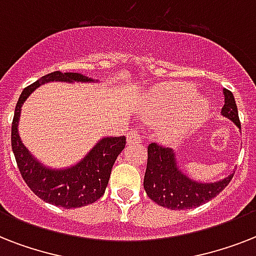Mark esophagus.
Segmentation results:
<instances>
[{"instance_id": "esophagus-1", "label": "esophagus", "mask_w": 256, "mask_h": 256, "mask_svg": "<svg viewBox=\"0 0 256 256\" xmlns=\"http://www.w3.org/2000/svg\"><path fill=\"white\" fill-rule=\"evenodd\" d=\"M128 144H140V136L138 134V132L136 130H132V132H128Z\"/></svg>"}]
</instances>
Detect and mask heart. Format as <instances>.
I'll return each instance as SVG.
<instances>
[{
  "mask_svg": "<svg viewBox=\"0 0 256 256\" xmlns=\"http://www.w3.org/2000/svg\"><path fill=\"white\" fill-rule=\"evenodd\" d=\"M146 116H175L164 132L170 138L195 130L210 114V102L196 96L194 86L162 84L146 94Z\"/></svg>",
  "mask_w": 256,
  "mask_h": 256,
  "instance_id": "obj_1",
  "label": "heart"
}]
</instances>
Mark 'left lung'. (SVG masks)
Listing matches in <instances>:
<instances>
[{"label": "left lung", "mask_w": 256, "mask_h": 256, "mask_svg": "<svg viewBox=\"0 0 256 256\" xmlns=\"http://www.w3.org/2000/svg\"><path fill=\"white\" fill-rule=\"evenodd\" d=\"M224 104L222 116L231 120L238 128V108L232 92L223 88ZM234 174L214 183L195 182L179 170L172 148L150 144L148 148V166L144 187L148 198L170 210H187L198 207L215 198L230 183Z\"/></svg>", "instance_id": "1"}]
</instances>
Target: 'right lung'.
<instances>
[{"label":"right lung","instance_id":"right-lung-1","mask_svg":"<svg viewBox=\"0 0 256 256\" xmlns=\"http://www.w3.org/2000/svg\"><path fill=\"white\" fill-rule=\"evenodd\" d=\"M48 82H96L80 73L54 72L44 76L24 88L18 98L12 124V148L17 160L18 170L29 188L45 202L65 208H76L92 204L104 194L112 164L124 148V136H106L88 152V156L72 168H45L24 146L18 134V120L21 108L28 96Z\"/></svg>","mask_w":256,"mask_h":256}]
</instances>
